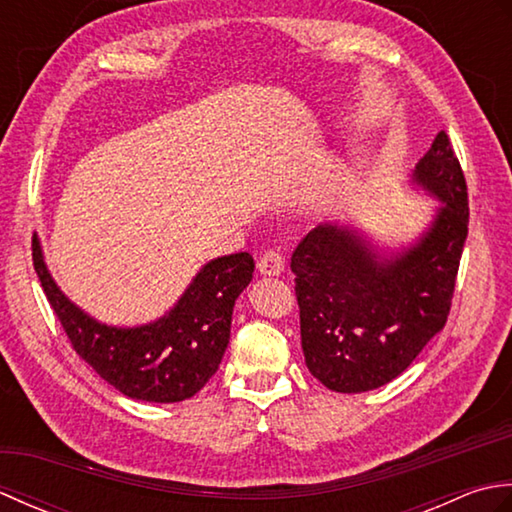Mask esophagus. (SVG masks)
<instances>
[{"mask_svg": "<svg viewBox=\"0 0 512 512\" xmlns=\"http://www.w3.org/2000/svg\"><path fill=\"white\" fill-rule=\"evenodd\" d=\"M257 268L264 277H277L284 273V257H281L279 250H266V253L259 257Z\"/></svg>", "mask_w": 512, "mask_h": 512, "instance_id": "esophagus-1", "label": "esophagus"}]
</instances>
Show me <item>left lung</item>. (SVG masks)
I'll list each match as a JSON object with an SVG mask.
<instances>
[{"instance_id":"1","label":"left lung","mask_w":512,"mask_h":512,"mask_svg":"<svg viewBox=\"0 0 512 512\" xmlns=\"http://www.w3.org/2000/svg\"><path fill=\"white\" fill-rule=\"evenodd\" d=\"M409 184L440 202L409 244L383 246L354 224L325 222L292 253L303 356L339 394L391 383L447 323L469 233V193L447 134Z\"/></svg>"}]
</instances>
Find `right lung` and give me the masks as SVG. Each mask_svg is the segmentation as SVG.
Returning <instances> with one entry per match:
<instances>
[{
    "instance_id": "1",
    "label": "right lung",
    "mask_w": 512,
    "mask_h": 512,
    "mask_svg": "<svg viewBox=\"0 0 512 512\" xmlns=\"http://www.w3.org/2000/svg\"><path fill=\"white\" fill-rule=\"evenodd\" d=\"M32 262L76 354L107 385L145 402L187 400L209 383L231 339L235 301L255 270L250 253L215 257L162 317L121 328L96 321L70 301L50 275L37 233Z\"/></svg>"
}]
</instances>
